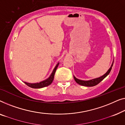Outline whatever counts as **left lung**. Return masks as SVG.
<instances>
[{"label":"left lung","mask_w":125,"mask_h":125,"mask_svg":"<svg viewBox=\"0 0 125 125\" xmlns=\"http://www.w3.org/2000/svg\"><path fill=\"white\" fill-rule=\"evenodd\" d=\"M113 62L114 61H113V63H112V64L111 65V66H110V67L109 68V69L108 71H107L106 73H105V74H104L103 76H100V77H99V78L93 79L89 80H80V79H77L76 77H75L74 76H73V78H74L75 82H76L78 84H79V85H83V86H86V87H93V86L96 85L97 84L101 82V81L104 79L106 78V77L108 76L110 72L112 70V66H113Z\"/></svg>","instance_id":"left-lung-1"}]
</instances>
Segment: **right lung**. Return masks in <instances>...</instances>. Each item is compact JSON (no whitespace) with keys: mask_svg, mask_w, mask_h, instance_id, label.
Wrapping results in <instances>:
<instances>
[{"mask_svg":"<svg viewBox=\"0 0 125 125\" xmlns=\"http://www.w3.org/2000/svg\"><path fill=\"white\" fill-rule=\"evenodd\" d=\"M59 63H57V65H56L55 67V68H54L52 73H51V75H50V76L46 80L42 81V82H40V83H27L25 82H24V83L27 84V85L28 86H29V87L32 88H43L49 85L50 84H52V83L54 80V75H55V71L56 70H57L58 66H59Z\"/></svg>","mask_w":125,"mask_h":125,"instance_id":"add662e5","label":"right lung"}]
</instances>
